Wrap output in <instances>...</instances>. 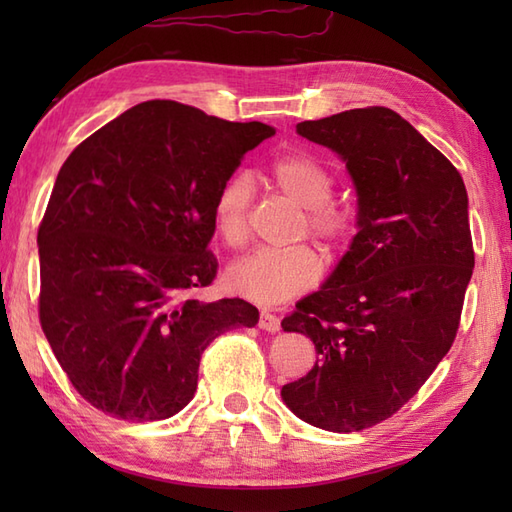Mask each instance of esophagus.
I'll list each match as a JSON object with an SVG mask.
<instances>
[{
	"mask_svg": "<svg viewBox=\"0 0 512 512\" xmlns=\"http://www.w3.org/2000/svg\"><path fill=\"white\" fill-rule=\"evenodd\" d=\"M259 328L266 330V332H279L281 319L277 317V314H273V312L262 310V314H259Z\"/></svg>",
	"mask_w": 512,
	"mask_h": 512,
	"instance_id": "obj_1",
	"label": "esophagus"
}]
</instances>
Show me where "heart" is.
Returning a JSON list of instances; mask_svg holds the SVG:
<instances>
[{"label": "heart", "mask_w": 512, "mask_h": 512, "mask_svg": "<svg viewBox=\"0 0 512 512\" xmlns=\"http://www.w3.org/2000/svg\"><path fill=\"white\" fill-rule=\"evenodd\" d=\"M270 184L299 204L303 231H308L332 253L352 244L358 224L350 206L334 200V171L317 156L299 151L277 158L268 167ZM253 191L244 176H233L222 184L213 200L215 231L228 248H242L248 242V220ZM321 262L310 246L288 250H257L228 268L226 286L237 297L259 306H279L308 290L319 279Z\"/></svg>", "instance_id": "obj_1"}]
</instances>
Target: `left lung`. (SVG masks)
<instances>
[{
	"instance_id": "left-lung-1",
	"label": "left lung",
	"mask_w": 512,
	"mask_h": 512,
	"mask_svg": "<svg viewBox=\"0 0 512 512\" xmlns=\"http://www.w3.org/2000/svg\"><path fill=\"white\" fill-rule=\"evenodd\" d=\"M297 132L345 160L358 233L325 286L281 321L319 354L281 398L314 427L352 433L394 416L451 350L475 266L469 198L451 160L389 107Z\"/></svg>"
}]
</instances>
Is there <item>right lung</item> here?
Returning <instances> with one entry per match:
<instances>
[{
    "instance_id": "right-lung-1",
    "label": "right lung",
    "mask_w": 512,
    "mask_h": 512,
    "mask_svg": "<svg viewBox=\"0 0 512 512\" xmlns=\"http://www.w3.org/2000/svg\"><path fill=\"white\" fill-rule=\"evenodd\" d=\"M275 136L176 101H145L76 147L39 224V321L72 387L129 422L165 420L198 387L217 336L253 328L244 299L202 303L217 259L213 200Z\"/></svg>"
}]
</instances>
